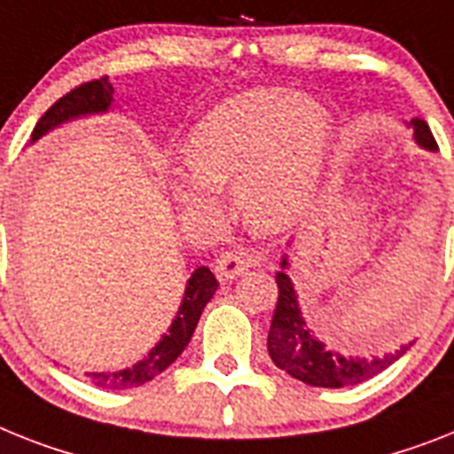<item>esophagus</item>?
<instances>
[{
    "label": "esophagus",
    "instance_id": "34e87169",
    "mask_svg": "<svg viewBox=\"0 0 454 454\" xmlns=\"http://www.w3.org/2000/svg\"><path fill=\"white\" fill-rule=\"evenodd\" d=\"M260 262V254L253 253V250H243L236 248L230 250V253H223L213 264V271L218 276L220 280H234L239 278L243 271H248V267H254Z\"/></svg>",
    "mask_w": 454,
    "mask_h": 454
}]
</instances>
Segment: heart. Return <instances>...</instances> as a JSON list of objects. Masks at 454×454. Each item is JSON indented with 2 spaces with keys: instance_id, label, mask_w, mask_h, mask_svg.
<instances>
[{
  "instance_id": "b5f03b06",
  "label": "heart",
  "mask_w": 454,
  "mask_h": 454,
  "mask_svg": "<svg viewBox=\"0 0 454 454\" xmlns=\"http://www.w3.org/2000/svg\"><path fill=\"white\" fill-rule=\"evenodd\" d=\"M332 138L334 120L320 101L286 88L248 90L192 127L187 171L171 176V192L190 218H211L220 208L218 187L236 183L253 230H286L316 200Z\"/></svg>"
}]
</instances>
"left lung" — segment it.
I'll return each mask as SVG.
<instances>
[{"label": "left lung", "mask_w": 454, "mask_h": 454, "mask_svg": "<svg viewBox=\"0 0 454 454\" xmlns=\"http://www.w3.org/2000/svg\"><path fill=\"white\" fill-rule=\"evenodd\" d=\"M411 127H413L415 144L420 145L422 151H438L432 129L425 120H411ZM287 267H290V262H287L286 254L280 260V271L276 273L278 303L273 310L267 348L273 364L290 373L292 378H297L306 385H313V387H350V385H359L378 376L380 371L395 364L396 359L413 346V340H411L406 346L387 350L378 357H355V355H343L327 346L306 325L297 292L292 286V278L287 276Z\"/></svg>", "instance_id": "8db88e82"}]
</instances>
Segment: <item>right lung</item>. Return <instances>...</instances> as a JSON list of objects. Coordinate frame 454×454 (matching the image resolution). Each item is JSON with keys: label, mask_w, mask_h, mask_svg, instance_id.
Segmentation results:
<instances>
[{"label": "right lung", "mask_w": 454, "mask_h": 454, "mask_svg": "<svg viewBox=\"0 0 454 454\" xmlns=\"http://www.w3.org/2000/svg\"><path fill=\"white\" fill-rule=\"evenodd\" d=\"M111 101H114V85L108 83L106 76L78 85L71 92H67L62 99L55 101L46 114L41 115V120L36 122L32 132V144L39 141L41 137H46L55 127L69 122V120L106 114L108 108H111ZM215 290H218V280L211 273V269H194V273L187 280L178 313H176V317L168 325L167 334L157 340L155 348H151L148 355L144 359H138L137 364L129 366V369L114 371V373H88L90 380L97 387L115 389V392L151 383L153 378L160 376L167 366L174 364L178 355L185 350V346L194 334V327L200 322L201 310H204L206 303L211 301Z\"/></svg>", "instance_id": "right-lung-1"}]
</instances>
